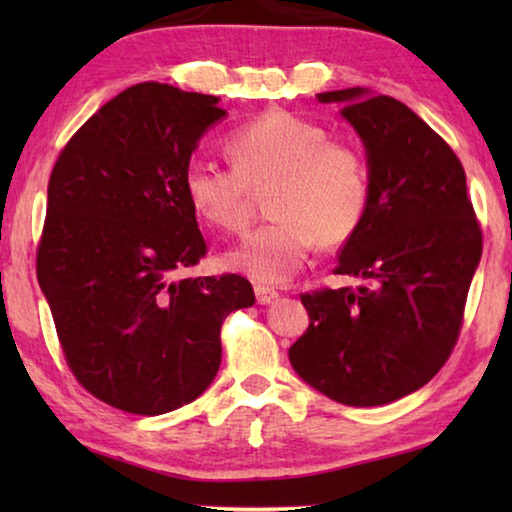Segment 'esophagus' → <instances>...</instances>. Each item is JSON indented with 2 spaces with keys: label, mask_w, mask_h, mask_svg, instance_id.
<instances>
[{
  "label": "esophagus",
  "mask_w": 512,
  "mask_h": 512,
  "mask_svg": "<svg viewBox=\"0 0 512 512\" xmlns=\"http://www.w3.org/2000/svg\"><path fill=\"white\" fill-rule=\"evenodd\" d=\"M277 296H280V293L271 287H262V284H257L255 287V298L259 305H268V302H273Z\"/></svg>",
  "instance_id": "obj_1"
}]
</instances>
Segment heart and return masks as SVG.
Segmentation results:
<instances>
[{
	"mask_svg": "<svg viewBox=\"0 0 512 512\" xmlns=\"http://www.w3.org/2000/svg\"><path fill=\"white\" fill-rule=\"evenodd\" d=\"M232 169L189 162L185 198L198 219L223 232H241L266 194L271 221L228 250L225 264L255 282L282 284L300 271L318 241L345 244L366 219L370 173L363 153L329 137L318 121L289 110H266L228 137Z\"/></svg>",
	"mask_w": 512,
	"mask_h": 512,
	"instance_id": "b5f03b06",
	"label": "heart"
}]
</instances>
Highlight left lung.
<instances>
[{"label":"left lung","mask_w":512,"mask_h":512,"mask_svg":"<svg viewBox=\"0 0 512 512\" xmlns=\"http://www.w3.org/2000/svg\"><path fill=\"white\" fill-rule=\"evenodd\" d=\"M316 99L341 103L366 146L370 205L334 273L363 277L368 287L302 293L309 327L289 361L329 400L381 406L445 366L483 237L461 160L411 108L366 88Z\"/></svg>","instance_id":"obj_1"}]
</instances>
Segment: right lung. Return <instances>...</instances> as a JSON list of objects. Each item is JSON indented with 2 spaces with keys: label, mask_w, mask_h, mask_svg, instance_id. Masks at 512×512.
I'll use <instances>...</instances> for the list:
<instances>
[{
  "label": "right lung",
  "mask_w": 512,
  "mask_h": 512,
  "mask_svg": "<svg viewBox=\"0 0 512 512\" xmlns=\"http://www.w3.org/2000/svg\"><path fill=\"white\" fill-rule=\"evenodd\" d=\"M223 117L212 94L137 83L85 121L51 171L40 289L69 370L126 413L194 402L219 372L223 320L255 302L235 273L173 280L207 253L183 176Z\"/></svg>",
  "instance_id": "right-lung-1"
}]
</instances>
